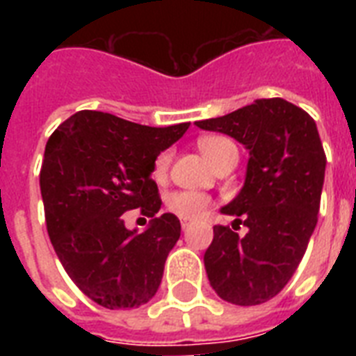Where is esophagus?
<instances>
[{
    "instance_id": "esophagus-1",
    "label": "esophagus",
    "mask_w": 356,
    "mask_h": 356,
    "mask_svg": "<svg viewBox=\"0 0 356 356\" xmlns=\"http://www.w3.org/2000/svg\"><path fill=\"white\" fill-rule=\"evenodd\" d=\"M192 223V220H181V225H183V229H186Z\"/></svg>"
}]
</instances>
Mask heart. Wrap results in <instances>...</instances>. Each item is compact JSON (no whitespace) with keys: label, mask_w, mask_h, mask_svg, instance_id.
I'll return each instance as SVG.
<instances>
[{"label":"heart","mask_w":356,"mask_h":356,"mask_svg":"<svg viewBox=\"0 0 356 356\" xmlns=\"http://www.w3.org/2000/svg\"><path fill=\"white\" fill-rule=\"evenodd\" d=\"M197 147L205 155L207 161L214 164V166L227 155L229 151L236 149L231 140L225 138V136H216V134L201 136L197 140ZM168 166H170V153L162 151L161 155L155 159V164H153V177L156 181L166 177ZM209 205H211V197L201 194V192H194V190H175L172 194H168L166 197L168 211L175 214V216L183 218V220H192V218L201 216L209 209Z\"/></svg>","instance_id":"obj_1"}]
</instances>
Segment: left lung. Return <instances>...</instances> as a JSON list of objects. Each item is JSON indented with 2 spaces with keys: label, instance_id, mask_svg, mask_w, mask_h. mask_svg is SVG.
Instances as JSON below:
<instances>
[{
  "label": "left lung",
  "instance_id": "left-lung-1",
  "mask_svg": "<svg viewBox=\"0 0 356 356\" xmlns=\"http://www.w3.org/2000/svg\"><path fill=\"white\" fill-rule=\"evenodd\" d=\"M195 125L249 149L242 190L222 207L248 233L240 237L234 223L214 225L203 257L207 277L227 303H266L292 279L318 223L327 159L316 122L293 103L271 97Z\"/></svg>",
  "mask_w": 356,
  "mask_h": 356
}]
</instances>
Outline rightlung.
Returning <instances> with one entry per match:
<instances>
[{
	"label": "right lung",
	"mask_w": 356,
	"mask_h": 356,
	"mask_svg": "<svg viewBox=\"0 0 356 356\" xmlns=\"http://www.w3.org/2000/svg\"><path fill=\"white\" fill-rule=\"evenodd\" d=\"M190 127H147L108 113L79 111L49 136L40 170L47 234L81 292L105 309H138L161 286L168 253L181 236L175 214H162L155 159ZM152 218L144 234L121 214Z\"/></svg>",
	"instance_id": "add662e5"
}]
</instances>
